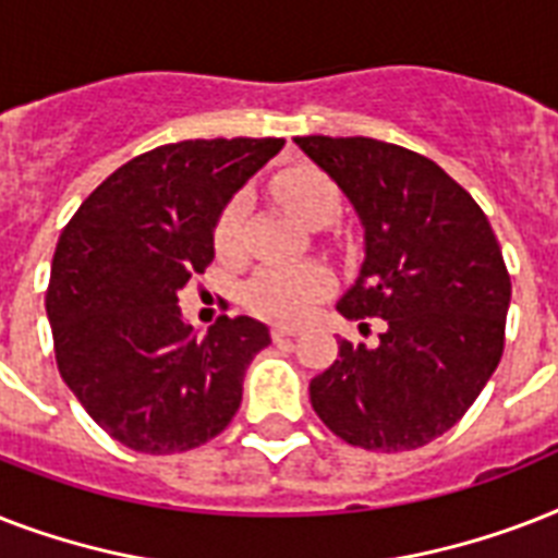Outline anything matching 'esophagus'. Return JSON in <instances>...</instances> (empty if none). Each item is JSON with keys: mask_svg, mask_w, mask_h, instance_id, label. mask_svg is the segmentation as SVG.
I'll use <instances>...</instances> for the list:
<instances>
[{"mask_svg": "<svg viewBox=\"0 0 558 558\" xmlns=\"http://www.w3.org/2000/svg\"><path fill=\"white\" fill-rule=\"evenodd\" d=\"M298 327L295 324H275V327H271V339L275 341H283V339H292V336H298Z\"/></svg>", "mask_w": 558, "mask_h": 558, "instance_id": "esophagus-1", "label": "esophagus"}]
</instances>
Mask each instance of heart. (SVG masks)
Returning <instances> with one entry per match:
<instances>
[{"instance_id": "b5f03b06", "label": "heart", "mask_w": 558, "mask_h": 558, "mask_svg": "<svg viewBox=\"0 0 558 558\" xmlns=\"http://www.w3.org/2000/svg\"><path fill=\"white\" fill-rule=\"evenodd\" d=\"M271 193L301 222H310L318 214L336 217V210H339V191L322 170L315 168H292L280 173L271 182ZM240 222H243V202L234 199L219 217V248H228L234 243ZM330 287L332 275L324 263H283V266H266L263 271H257L245 289V301L257 315L289 322V318H301L304 313H310V306L322 301Z\"/></svg>"}]
</instances>
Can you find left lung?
Here are the masks:
<instances>
[{"label":"left lung","mask_w":558,"mask_h":558,"mask_svg":"<svg viewBox=\"0 0 558 558\" xmlns=\"http://www.w3.org/2000/svg\"><path fill=\"white\" fill-rule=\"evenodd\" d=\"M348 196L365 260L344 318L379 315V344L341 341L310 381L324 425L371 451L420 449L449 432L504 353L510 275L477 202L432 159L376 138L298 135Z\"/></svg>","instance_id":"obj_1"}]
</instances>
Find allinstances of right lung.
<instances>
[{
	"label": "right lung",
	"instance_id": "right-lung-1",
	"mask_svg": "<svg viewBox=\"0 0 558 558\" xmlns=\"http://www.w3.org/2000/svg\"><path fill=\"white\" fill-rule=\"evenodd\" d=\"M283 138H196L135 156L89 193L51 260L46 313L60 376L95 423L144 454L217 437L269 348L248 315L196 336L179 292L214 260V228Z\"/></svg>",
	"mask_w": 558,
	"mask_h": 558
}]
</instances>
